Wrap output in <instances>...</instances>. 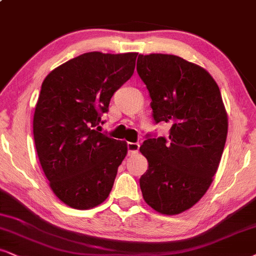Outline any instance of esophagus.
Returning a JSON list of instances; mask_svg holds the SVG:
<instances>
[{"label": "esophagus", "instance_id": "1", "mask_svg": "<svg viewBox=\"0 0 256 256\" xmlns=\"http://www.w3.org/2000/svg\"><path fill=\"white\" fill-rule=\"evenodd\" d=\"M139 144L138 143H128V156H134V154H138Z\"/></svg>", "mask_w": 256, "mask_h": 256}]
</instances>
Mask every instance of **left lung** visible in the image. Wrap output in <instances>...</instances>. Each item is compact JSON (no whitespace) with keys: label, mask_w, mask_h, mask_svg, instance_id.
<instances>
[{"label":"left lung","mask_w":256,"mask_h":256,"mask_svg":"<svg viewBox=\"0 0 256 256\" xmlns=\"http://www.w3.org/2000/svg\"><path fill=\"white\" fill-rule=\"evenodd\" d=\"M137 72L154 122L171 125L169 138L148 134L139 148L148 163L142 194L160 214H180L202 198L220 166L228 134L221 92L204 68L170 54H139Z\"/></svg>","instance_id":"8db88e82"}]
</instances>
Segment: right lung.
I'll return each mask as SVG.
<instances>
[{
    "label": "right lung",
    "instance_id": "add662e5",
    "mask_svg": "<svg viewBox=\"0 0 256 256\" xmlns=\"http://www.w3.org/2000/svg\"><path fill=\"white\" fill-rule=\"evenodd\" d=\"M137 56L90 52L60 64L42 82L35 148L50 189L70 208H94L111 192L128 144L99 132V124L112 96L134 74Z\"/></svg>",
    "mask_w": 256,
    "mask_h": 256
}]
</instances>
